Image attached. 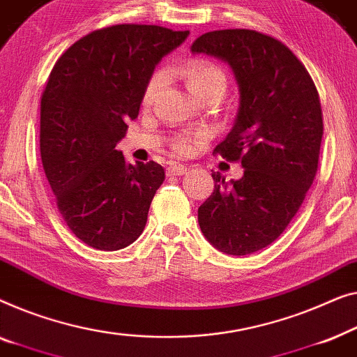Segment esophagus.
<instances>
[{
    "mask_svg": "<svg viewBox=\"0 0 357 357\" xmlns=\"http://www.w3.org/2000/svg\"><path fill=\"white\" fill-rule=\"evenodd\" d=\"M185 172H188V168L181 163H169V167L167 168V173L172 174V176H183Z\"/></svg>",
    "mask_w": 357,
    "mask_h": 357,
    "instance_id": "34e87169",
    "label": "esophagus"
}]
</instances>
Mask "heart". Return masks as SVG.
Wrapping results in <instances>:
<instances>
[{"label": "heart", "instance_id": "obj_1", "mask_svg": "<svg viewBox=\"0 0 357 357\" xmlns=\"http://www.w3.org/2000/svg\"><path fill=\"white\" fill-rule=\"evenodd\" d=\"M176 74L181 79H184V82L188 84L189 92L197 100H213V102H218L225 92H227V74H225L223 69L217 63L208 61V59H189V61L181 64L176 69ZM165 84H167V73L165 71H155L149 77L142 95V102L145 107H149V105H152L157 100ZM174 149L181 153L189 152L190 140L184 137L178 139L176 144H174Z\"/></svg>", "mask_w": 357, "mask_h": 357}]
</instances>
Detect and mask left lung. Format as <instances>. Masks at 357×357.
<instances>
[{
	"instance_id": "8db88e82",
	"label": "left lung",
	"mask_w": 357,
	"mask_h": 357,
	"mask_svg": "<svg viewBox=\"0 0 357 357\" xmlns=\"http://www.w3.org/2000/svg\"><path fill=\"white\" fill-rule=\"evenodd\" d=\"M190 52L222 59L234 74L238 114L213 152L244 168L229 183L212 173L215 189L199 207L200 229L225 254L257 252L288 227L317 173L324 135L317 89L286 45L255 30H213Z\"/></svg>"
}]
</instances>
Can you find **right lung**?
<instances>
[{"mask_svg":"<svg viewBox=\"0 0 357 357\" xmlns=\"http://www.w3.org/2000/svg\"><path fill=\"white\" fill-rule=\"evenodd\" d=\"M188 35L139 24L100 29L52 69L40 105L42 163L59 213L90 248L119 250L142 234L165 169L128 163L116 144L155 66Z\"/></svg>","mask_w":357,"mask_h":357,"instance_id":"obj_1","label":"right lung"}]
</instances>
